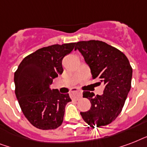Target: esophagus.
<instances>
[{"mask_svg": "<svg viewBox=\"0 0 147 147\" xmlns=\"http://www.w3.org/2000/svg\"><path fill=\"white\" fill-rule=\"evenodd\" d=\"M71 98L73 99H76V100H78L79 98L82 97V92H81L80 90H78V88H73L71 90Z\"/></svg>", "mask_w": 147, "mask_h": 147, "instance_id": "34e87169", "label": "esophagus"}]
</instances>
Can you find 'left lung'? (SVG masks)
Segmentation results:
<instances>
[{
	"mask_svg": "<svg viewBox=\"0 0 147 147\" xmlns=\"http://www.w3.org/2000/svg\"><path fill=\"white\" fill-rule=\"evenodd\" d=\"M75 49L84 57L92 78H98V83L105 85L101 95L83 92V98L91 102V108L81 112V115L92 128L107 125L120 114L131 88L133 70L129 60L119 49L98 40L78 42Z\"/></svg>",
	"mask_w": 147,
	"mask_h": 147,
	"instance_id": "left-lung-1",
	"label": "left lung"
}]
</instances>
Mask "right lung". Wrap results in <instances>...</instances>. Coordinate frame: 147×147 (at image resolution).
<instances>
[{
	"instance_id": "right-lung-1",
	"label": "right lung",
	"mask_w": 147,
	"mask_h": 147,
	"mask_svg": "<svg viewBox=\"0 0 147 147\" xmlns=\"http://www.w3.org/2000/svg\"><path fill=\"white\" fill-rule=\"evenodd\" d=\"M76 42L53 45L38 49L23 59L14 73L15 94L24 116L35 127L53 130L61 126L68 93L51 89L54 78L63 72L62 59Z\"/></svg>"
}]
</instances>
